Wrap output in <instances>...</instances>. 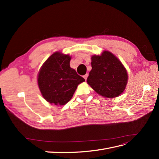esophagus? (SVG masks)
<instances>
[{
	"label": "esophagus",
	"instance_id": "34e87169",
	"mask_svg": "<svg viewBox=\"0 0 159 159\" xmlns=\"http://www.w3.org/2000/svg\"><path fill=\"white\" fill-rule=\"evenodd\" d=\"M87 76H88V74H86L85 75H84V76H83V78H84V79H85V80H87Z\"/></svg>",
	"mask_w": 159,
	"mask_h": 159
}]
</instances>
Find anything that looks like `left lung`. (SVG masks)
<instances>
[{
  "label": "left lung",
  "instance_id": "left-lung-1",
  "mask_svg": "<svg viewBox=\"0 0 159 159\" xmlns=\"http://www.w3.org/2000/svg\"><path fill=\"white\" fill-rule=\"evenodd\" d=\"M92 67L87 83L99 95L113 98L122 93L128 83L127 70L112 52L104 50L92 55Z\"/></svg>",
  "mask_w": 159,
  "mask_h": 159
}]
</instances>
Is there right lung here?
I'll return each mask as SVG.
<instances>
[{
    "label": "right lung",
    "instance_id": "add662e5",
    "mask_svg": "<svg viewBox=\"0 0 159 159\" xmlns=\"http://www.w3.org/2000/svg\"><path fill=\"white\" fill-rule=\"evenodd\" d=\"M71 57L59 51L54 52L43 63L38 75V84L47 102L62 106L72 98L78 85L85 81L71 68Z\"/></svg>",
    "mask_w": 159,
    "mask_h": 159
}]
</instances>
